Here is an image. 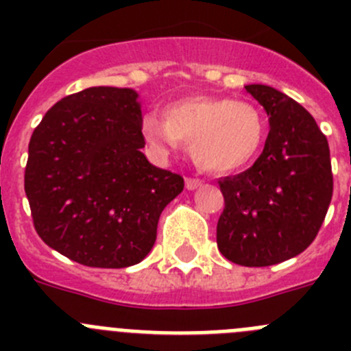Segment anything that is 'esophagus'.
Segmentation results:
<instances>
[{"instance_id":"1","label":"esophagus","mask_w":351,"mask_h":351,"mask_svg":"<svg viewBox=\"0 0 351 351\" xmlns=\"http://www.w3.org/2000/svg\"><path fill=\"white\" fill-rule=\"evenodd\" d=\"M202 186V181L200 179H191L188 178L186 179V190H197V188H200Z\"/></svg>"}]
</instances>
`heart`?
<instances>
[{"label": "heart", "mask_w": 351, "mask_h": 351, "mask_svg": "<svg viewBox=\"0 0 351 351\" xmlns=\"http://www.w3.org/2000/svg\"><path fill=\"white\" fill-rule=\"evenodd\" d=\"M145 141L160 153L191 142L200 169L234 173L250 167L265 141V117L256 105L225 96H188L165 107V117L145 114Z\"/></svg>", "instance_id": "1"}]
</instances>
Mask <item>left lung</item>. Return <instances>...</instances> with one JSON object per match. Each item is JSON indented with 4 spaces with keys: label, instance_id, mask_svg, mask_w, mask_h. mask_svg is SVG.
I'll list each match as a JSON object with an SVG mask.
<instances>
[{
    "label": "left lung",
    "instance_id": "8db88e82",
    "mask_svg": "<svg viewBox=\"0 0 351 351\" xmlns=\"http://www.w3.org/2000/svg\"><path fill=\"white\" fill-rule=\"evenodd\" d=\"M246 91L265 108L271 130L253 167L219 181L225 209L216 241L226 260L267 267L315 241L332 198V167L327 137L302 105L263 84Z\"/></svg>",
    "mask_w": 351,
    "mask_h": 351
}]
</instances>
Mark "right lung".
Segmentation results:
<instances>
[{
  "mask_svg": "<svg viewBox=\"0 0 351 351\" xmlns=\"http://www.w3.org/2000/svg\"><path fill=\"white\" fill-rule=\"evenodd\" d=\"M141 121L137 91L96 86L64 96L31 135L24 190L35 230L66 258L123 269L153 250L184 179L149 163Z\"/></svg>",
  "mask_w": 351,
  "mask_h": 351,
  "instance_id": "obj_1",
  "label": "right lung"
}]
</instances>
